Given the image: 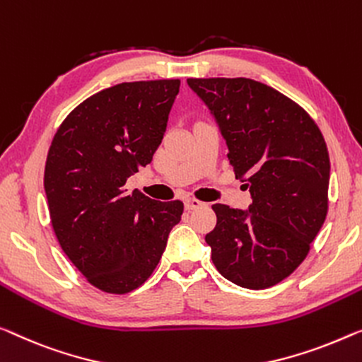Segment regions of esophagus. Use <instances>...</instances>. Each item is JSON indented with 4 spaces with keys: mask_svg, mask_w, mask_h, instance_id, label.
<instances>
[{
    "mask_svg": "<svg viewBox=\"0 0 362 362\" xmlns=\"http://www.w3.org/2000/svg\"><path fill=\"white\" fill-rule=\"evenodd\" d=\"M204 203L199 202V199H195V198H187L185 199V209H188V211H192V209H197L199 206H203Z\"/></svg>",
    "mask_w": 362,
    "mask_h": 362,
    "instance_id": "34e87169",
    "label": "esophagus"
}]
</instances>
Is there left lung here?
Here are the masks:
<instances>
[{"mask_svg": "<svg viewBox=\"0 0 362 362\" xmlns=\"http://www.w3.org/2000/svg\"><path fill=\"white\" fill-rule=\"evenodd\" d=\"M214 117L249 209L213 204L204 240L230 283L265 289L298 268L328 209L330 158L319 127L302 107L247 78L187 79Z\"/></svg>", "mask_w": 362, "mask_h": 362, "instance_id": "8db88e82", "label": "left lung"}]
</instances>
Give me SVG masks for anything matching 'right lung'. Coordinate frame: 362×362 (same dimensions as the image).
<instances>
[{
  "mask_svg": "<svg viewBox=\"0 0 362 362\" xmlns=\"http://www.w3.org/2000/svg\"><path fill=\"white\" fill-rule=\"evenodd\" d=\"M179 79L122 83L79 104L48 149L43 187L63 252L104 293L125 294L154 272L183 203L125 183L163 141Z\"/></svg>",
  "mask_w": 362,
  "mask_h": 362,
  "instance_id": "1",
  "label": "right lung"
}]
</instances>
